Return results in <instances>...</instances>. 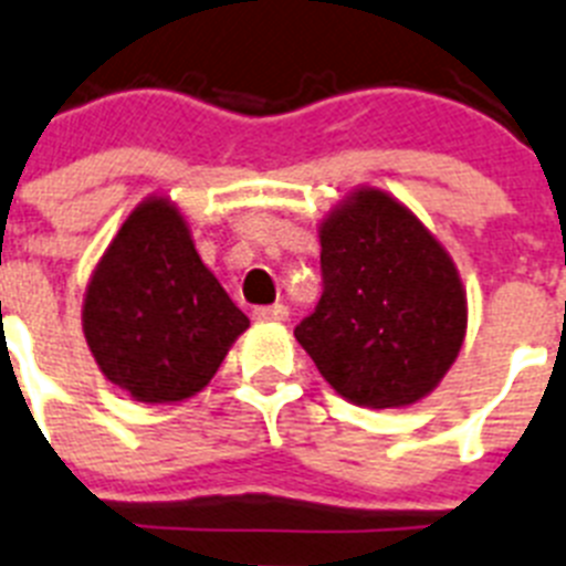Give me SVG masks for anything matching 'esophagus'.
Masks as SVG:
<instances>
[{
  "label": "esophagus",
  "mask_w": 566,
  "mask_h": 566,
  "mask_svg": "<svg viewBox=\"0 0 566 566\" xmlns=\"http://www.w3.org/2000/svg\"><path fill=\"white\" fill-rule=\"evenodd\" d=\"M286 317H289V308L283 306V303L254 308V321H258V323H283Z\"/></svg>",
  "instance_id": "1"
}]
</instances>
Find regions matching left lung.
<instances>
[{"mask_svg": "<svg viewBox=\"0 0 566 566\" xmlns=\"http://www.w3.org/2000/svg\"><path fill=\"white\" fill-rule=\"evenodd\" d=\"M321 303L294 337L357 407L400 409L441 384L467 337L455 260L409 206L357 186L317 223Z\"/></svg>", "mask_w": 566, "mask_h": 566, "instance_id": "8db88e82", "label": "left lung"}]
</instances>
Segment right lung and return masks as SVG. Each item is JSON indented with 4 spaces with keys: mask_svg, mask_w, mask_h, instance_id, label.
Masks as SVG:
<instances>
[{
    "mask_svg": "<svg viewBox=\"0 0 566 566\" xmlns=\"http://www.w3.org/2000/svg\"><path fill=\"white\" fill-rule=\"evenodd\" d=\"M249 329L202 263L191 226L166 195L125 217L82 301V335L105 378L139 403H177L211 384Z\"/></svg>",
    "mask_w": 566,
    "mask_h": 566,
    "instance_id": "add662e5",
    "label": "right lung"
}]
</instances>
